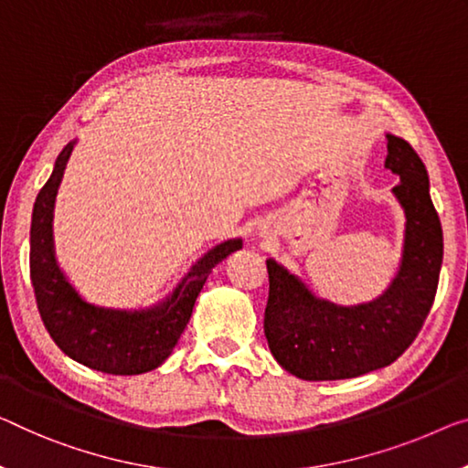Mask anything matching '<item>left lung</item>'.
<instances>
[{"instance_id":"8db88e82","label":"left lung","mask_w":468,"mask_h":468,"mask_svg":"<svg viewBox=\"0 0 468 468\" xmlns=\"http://www.w3.org/2000/svg\"><path fill=\"white\" fill-rule=\"evenodd\" d=\"M385 167L406 229L399 269L378 298L336 304L319 298L275 258L267 261L264 336L277 364L303 380L357 378L390 366L414 343L435 301L443 233L429 193V174L408 141L387 134Z\"/></svg>"}]
</instances>
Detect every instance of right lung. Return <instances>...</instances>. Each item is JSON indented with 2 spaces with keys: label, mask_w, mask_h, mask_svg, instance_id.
<instances>
[{
  "label": "right lung",
  "mask_w": 468,
  "mask_h": 468,
  "mask_svg": "<svg viewBox=\"0 0 468 468\" xmlns=\"http://www.w3.org/2000/svg\"><path fill=\"white\" fill-rule=\"evenodd\" d=\"M78 141L56 157L31 218V283L46 330L58 348L96 372L132 376L151 372L170 357L189 324L195 301L216 264L243 246L241 237L216 243L186 271L170 294L144 309H107L88 303L60 269L54 252V204Z\"/></svg>",
  "instance_id": "add662e5"
}]
</instances>
